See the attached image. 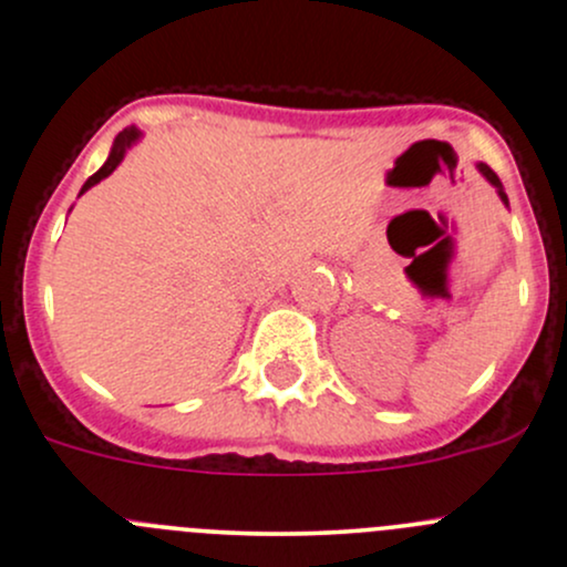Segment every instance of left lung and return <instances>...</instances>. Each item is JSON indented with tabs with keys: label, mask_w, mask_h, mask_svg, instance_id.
I'll use <instances>...</instances> for the list:
<instances>
[{
	"label": "left lung",
	"mask_w": 567,
	"mask_h": 567,
	"mask_svg": "<svg viewBox=\"0 0 567 567\" xmlns=\"http://www.w3.org/2000/svg\"><path fill=\"white\" fill-rule=\"evenodd\" d=\"M480 171H482V174L487 176V182H489V184H495V187H498V195H501V198H504V203H508V200H506L504 187H501V179H498V176H495V171L489 168V165H485V163H480Z\"/></svg>",
	"instance_id": "left-lung-1"
}]
</instances>
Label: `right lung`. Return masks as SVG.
<instances>
[{
  "label": "right lung",
  "mask_w": 567,
  "mask_h": 567,
  "mask_svg": "<svg viewBox=\"0 0 567 567\" xmlns=\"http://www.w3.org/2000/svg\"><path fill=\"white\" fill-rule=\"evenodd\" d=\"M138 138V131L136 128H128V131H120L117 133V138H114V146H112V152H110V157H106V163L101 165L99 171H95V174L91 176V179L85 182V187H82V193H85V189H91L93 184H99L101 179H106V176L112 174L114 168H117L120 165V161H123V155H125V150H128V146L136 142Z\"/></svg>",
  "instance_id": "1"
}]
</instances>
